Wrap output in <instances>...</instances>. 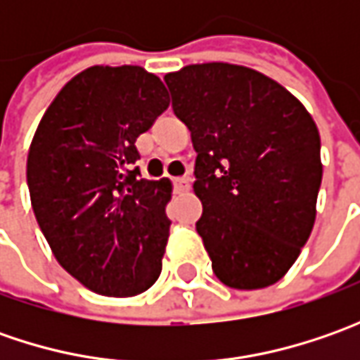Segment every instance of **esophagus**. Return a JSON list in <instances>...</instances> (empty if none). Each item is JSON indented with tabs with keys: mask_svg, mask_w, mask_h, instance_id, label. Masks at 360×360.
Returning a JSON list of instances; mask_svg holds the SVG:
<instances>
[{
	"mask_svg": "<svg viewBox=\"0 0 360 360\" xmlns=\"http://www.w3.org/2000/svg\"><path fill=\"white\" fill-rule=\"evenodd\" d=\"M172 184L176 194H184V192H188V188H190V178H174Z\"/></svg>",
	"mask_w": 360,
	"mask_h": 360,
	"instance_id": "obj_1",
	"label": "esophagus"
}]
</instances>
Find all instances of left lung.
Instances as JSON below:
<instances>
[{"instance_id":"obj_1","label":"left lung","mask_w":360,"mask_h":360,"mask_svg":"<svg viewBox=\"0 0 360 360\" xmlns=\"http://www.w3.org/2000/svg\"><path fill=\"white\" fill-rule=\"evenodd\" d=\"M196 150V230L230 288L278 283L311 236L323 180L321 136L307 108L269 76L192 63L164 76Z\"/></svg>"}]
</instances>
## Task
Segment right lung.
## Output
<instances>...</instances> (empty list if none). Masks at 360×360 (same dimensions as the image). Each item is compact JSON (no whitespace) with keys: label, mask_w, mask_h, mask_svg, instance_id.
<instances>
[{"label":"right lung","mask_w":360,"mask_h":360,"mask_svg":"<svg viewBox=\"0 0 360 360\" xmlns=\"http://www.w3.org/2000/svg\"><path fill=\"white\" fill-rule=\"evenodd\" d=\"M170 105L140 65H91L46 110L27 154L35 220L56 260L104 297H136L158 281L170 236L168 178L146 180L136 140Z\"/></svg>","instance_id":"add662e5"}]
</instances>
